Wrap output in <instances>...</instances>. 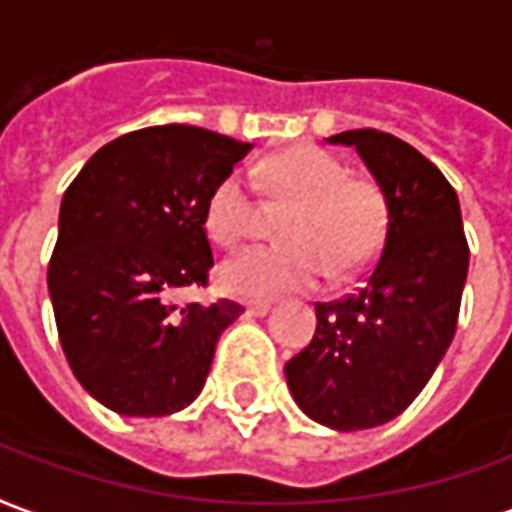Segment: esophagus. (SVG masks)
<instances>
[{"mask_svg":"<svg viewBox=\"0 0 512 512\" xmlns=\"http://www.w3.org/2000/svg\"><path fill=\"white\" fill-rule=\"evenodd\" d=\"M245 313H248V316H267V313H270V302H264V300L245 302Z\"/></svg>","mask_w":512,"mask_h":512,"instance_id":"obj_1","label":"esophagus"}]
</instances>
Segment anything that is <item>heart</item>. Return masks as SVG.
<instances>
[{
    "instance_id": "b5f03b06",
    "label": "heart",
    "mask_w": 512,
    "mask_h": 512,
    "mask_svg": "<svg viewBox=\"0 0 512 512\" xmlns=\"http://www.w3.org/2000/svg\"><path fill=\"white\" fill-rule=\"evenodd\" d=\"M272 199L292 204L278 223L281 245H259L223 261L220 286L234 297L267 300L352 278L374 259L387 231V196L371 177H349L333 152L297 147L253 171ZM256 223V201L242 171L215 182L204 207V229L223 248L240 245Z\"/></svg>"
}]
</instances>
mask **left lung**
I'll use <instances>...</instances> for the list:
<instances>
[{"label": "left lung", "instance_id": "1", "mask_svg": "<svg viewBox=\"0 0 512 512\" xmlns=\"http://www.w3.org/2000/svg\"><path fill=\"white\" fill-rule=\"evenodd\" d=\"M327 141L357 149L382 185L390 218L354 294L316 302V333L286 363V382L311 420L360 431L404 412L445 357L469 245L453 185L412 144L374 128Z\"/></svg>", "mask_w": 512, "mask_h": 512}]
</instances>
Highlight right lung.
Segmentation results:
<instances>
[{
	"mask_svg": "<svg viewBox=\"0 0 512 512\" xmlns=\"http://www.w3.org/2000/svg\"><path fill=\"white\" fill-rule=\"evenodd\" d=\"M248 152L212 130L155 125L100 147L65 190L48 292L67 363L111 412L163 417L207 382L242 305L171 297L210 283L207 196Z\"/></svg>",
	"mask_w": 512,
	"mask_h": 512,
	"instance_id": "right-lung-1",
	"label": "right lung"
}]
</instances>
